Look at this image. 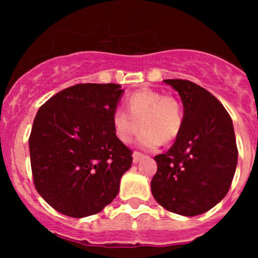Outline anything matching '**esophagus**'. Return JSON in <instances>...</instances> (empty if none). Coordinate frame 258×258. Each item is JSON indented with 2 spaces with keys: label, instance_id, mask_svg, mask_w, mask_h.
Here are the masks:
<instances>
[{
  "label": "esophagus",
  "instance_id": "1",
  "mask_svg": "<svg viewBox=\"0 0 258 258\" xmlns=\"http://www.w3.org/2000/svg\"><path fill=\"white\" fill-rule=\"evenodd\" d=\"M143 154L142 153H139V152H135L133 153V162H135V164H137V162L139 161V160H141L142 158H143Z\"/></svg>",
  "mask_w": 258,
  "mask_h": 258
}]
</instances>
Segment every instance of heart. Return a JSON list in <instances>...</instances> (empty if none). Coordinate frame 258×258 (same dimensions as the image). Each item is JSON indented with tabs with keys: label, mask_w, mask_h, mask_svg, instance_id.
I'll return each instance as SVG.
<instances>
[{
	"label": "heart",
	"mask_w": 258,
	"mask_h": 258,
	"mask_svg": "<svg viewBox=\"0 0 258 258\" xmlns=\"http://www.w3.org/2000/svg\"><path fill=\"white\" fill-rule=\"evenodd\" d=\"M126 106L128 112L117 108L111 114L112 130L122 143H131L139 127H143L138 146L152 150L161 142L174 141L182 131V104L172 96H162L161 92L148 88L136 91L126 98Z\"/></svg>",
	"instance_id": "heart-1"
}]
</instances>
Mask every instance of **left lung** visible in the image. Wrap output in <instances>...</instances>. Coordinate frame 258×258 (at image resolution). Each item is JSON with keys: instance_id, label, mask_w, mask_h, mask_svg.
<instances>
[{"instance_id": "left-lung-1", "label": "left lung", "mask_w": 258, "mask_h": 258, "mask_svg": "<svg viewBox=\"0 0 258 258\" xmlns=\"http://www.w3.org/2000/svg\"><path fill=\"white\" fill-rule=\"evenodd\" d=\"M183 103V127L173 146L154 160L152 193L167 211L186 217L211 210L226 197L238 164L232 119L221 102L188 80H164Z\"/></svg>"}]
</instances>
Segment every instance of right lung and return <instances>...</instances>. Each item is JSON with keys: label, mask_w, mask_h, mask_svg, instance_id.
I'll list each match as a JSON object with an SVG mask.
<instances>
[{"label": "right lung", "mask_w": 258, "mask_h": 258, "mask_svg": "<svg viewBox=\"0 0 258 258\" xmlns=\"http://www.w3.org/2000/svg\"><path fill=\"white\" fill-rule=\"evenodd\" d=\"M122 93L116 84H80L38 109L29 138L34 184L60 214H98L119 193L132 164V150L111 125Z\"/></svg>", "instance_id": "obj_1"}]
</instances>
